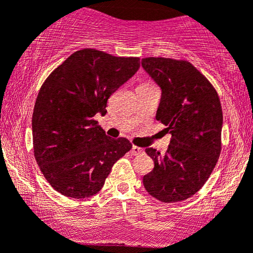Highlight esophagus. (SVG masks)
Returning a JSON list of instances; mask_svg holds the SVG:
<instances>
[{"mask_svg": "<svg viewBox=\"0 0 253 253\" xmlns=\"http://www.w3.org/2000/svg\"><path fill=\"white\" fill-rule=\"evenodd\" d=\"M143 151H144L143 149L138 148V146H134V145L132 146V150H131L132 155H139V154H141V152H143Z\"/></svg>", "mask_w": 253, "mask_h": 253, "instance_id": "1", "label": "esophagus"}]
</instances>
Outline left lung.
<instances>
[{"label":"left lung","instance_id":"obj_1","mask_svg":"<svg viewBox=\"0 0 253 253\" xmlns=\"http://www.w3.org/2000/svg\"><path fill=\"white\" fill-rule=\"evenodd\" d=\"M141 67L161 88L156 119L171 134L166 155L148 148L155 167L143 177L150 196L163 203L198 192L221 152L222 108L209 80L190 62L146 57Z\"/></svg>","mask_w":253,"mask_h":253}]
</instances>
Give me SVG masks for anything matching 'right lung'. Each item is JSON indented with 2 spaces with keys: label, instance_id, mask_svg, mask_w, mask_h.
<instances>
[{
  "label": "right lung",
  "instance_id": "1",
  "mask_svg": "<svg viewBox=\"0 0 253 253\" xmlns=\"http://www.w3.org/2000/svg\"><path fill=\"white\" fill-rule=\"evenodd\" d=\"M139 67L138 57L83 49L45 80L33 109V150L55 191L76 199L93 196L132 149L126 138L108 137L93 118L105 115L108 98Z\"/></svg>",
  "mask_w": 253,
  "mask_h": 253
}]
</instances>
